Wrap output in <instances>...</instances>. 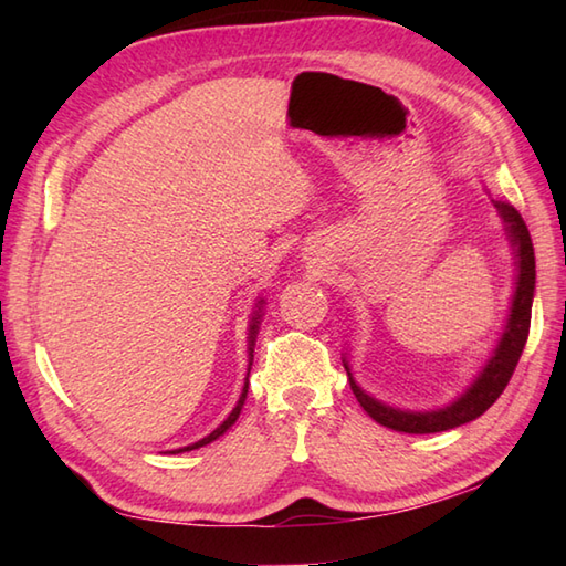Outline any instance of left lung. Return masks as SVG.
I'll list each match as a JSON object with an SVG mask.
<instances>
[{"label":"left lung","mask_w":566,"mask_h":566,"mask_svg":"<svg viewBox=\"0 0 566 566\" xmlns=\"http://www.w3.org/2000/svg\"><path fill=\"white\" fill-rule=\"evenodd\" d=\"M494 203L503 223H506L511 245L515 248V258H518V280H515L511 314H509L506 331H503L494 355L489 357L484 369L479 371V377L472 381V387H469L460 399L452 401L450 406L438 408V411H401V408H394L371 399L369 394H365L357 387V381L353 379V371L347 367V359H343L355 399L371 418L377 420L379 426L399 430V432H413V436H423V432H442L457 426H464L469 420L482 416L486 408L494 406V401L511 381L515 365H518V359L523 355L527 333H531V311H533V294H535V250H533L531 231H527L521 213L506 201H494Z\"/></svg>","instance_id":"8db88e82"}]
</instances>
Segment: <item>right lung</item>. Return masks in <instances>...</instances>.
I'll use <instances>...</instances> for the list:
<instances>
[{"label": "right lung", "mask_w": 566, "mask_h": 566, "mask_svg": "<svg viewBox=\"0 0 566 566\" xmlns=\"http://www.w3.org/2000/svg\"><path fill=\"white\" fill-rule=\"evenodd\" d=\"M258 306H262V298H260V302H258ZM260 316H262V314H260V311H258V314L252 316V321H250V333H248V343H250V347H248V350H250V365H252V347H255V335H258V323H260ZM248 371H250V367H248ZM245 396H248V381H245L243 394H240V399H238L235 408H233V411H231V416H228V418L223 420V423H221L219 428H216L213 432H209L207 438H201L199 442H195V444H187V448H182V450H172V452H189V450H197V448H203V444L213 442L216 438H221L223 432H226L228 428H231V426L235 423V420H238V416H240V408H243V403H245Z\"/></svg>", "instance_id": "right-lung-1"}]
</instances>
